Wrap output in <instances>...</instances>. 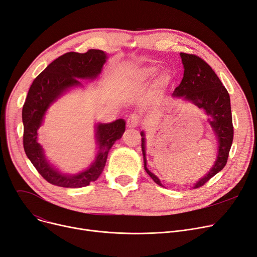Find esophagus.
<instances>
[{"instance_id": "esophagus-1", "label": "esophagus", "mask_w": 257, "mask_h": 257, "mask_svg": "<svg viewBox=\"0 0 257 257\" xmlns=\"http://www.w3.org/2000/svg\"><path fill=\"white\" fill-rule=\"evenodd\" d=\"M140 125V116L136 113H132L127 118V126L129 128H136Z\"/></svg>"}]
</instances>
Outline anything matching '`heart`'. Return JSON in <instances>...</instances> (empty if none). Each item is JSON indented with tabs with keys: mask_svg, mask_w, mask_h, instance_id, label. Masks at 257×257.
<instances>
[{
	"mask_svg": "<svg viewBox=\"0 0 257 257\" xmlns=\"http://www.w3.org/2000/svg\"><path fill=\"white\" fill-rule=\"evenodd\" d=\"M156 67H153V66H151V67H146V69H144L143 71H142V77H144V78H150V77H152V76H154V74L156 73ZM167 83V79L165 78V77H160L159 78V80H158V84L160 85V86H163V85H165Z\"/></svg>",
	"mask_w": 257,
	"mask_h": 257,
	"instance_id": "obj_1",
	"label": "heart"
}]
</instances>
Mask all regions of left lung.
Returning a JSON list of instances; mask_svg holds the SVG:
<instances>
[{
    "instance_id": "8db88e82",
    "label": "left lung",
    "mask_w": 257,
    "mask_h": 257,
    "mask_svg": "<svg viewBox=\"0 0 257 257\" xmlns=\"http://www.w3.org/2000/svg\"><path fill=\"white\" fill-rule=\"evenodd\" d=\"M184 67L183 78L180 84L175 88L173 97H182L184 100L193 102L196 106L205 110L211 116L209 123L213 129L219 143L218 156L211 170L201 178L194 188L204 185L215 174H218L226 166L229 151L233 141V125L231 115L230 97L221 80L213 72L208 63L194 54L180 53ZM142 150L144 155V167L148 175L158 185H163L160 180L147 169L145 134L141 133Z\"/></svg>"
}]
</instances>
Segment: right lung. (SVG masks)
<instances>
[{
  "mask_svg": "<svg viewBox=\"0 0 257 257\" xmlns=\"http://www.w3.org/2000/svg\"><path fill=\"white\" fill-rule=\"evenodd\" d=\"M107 55L101 50L85 53L69 52L51 62L33 81L23 106V144L27 157L49 183L61 187H83L96 181L103 172L110 148L125 132V120L118 118L109 124H98L96 141L99 151L91 166L79 174L65 175L50 165L42 146L37 142L48 108L62 93L74 86H82L79 79H96L106 62Z\"/></svg>",
  "mask_w": 257,
  "mask_h": 257,
  "instance_id": "1",
  "label": "right lung"
}]
</instances>
